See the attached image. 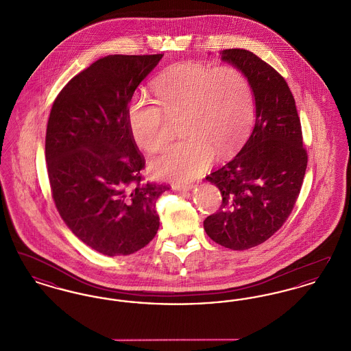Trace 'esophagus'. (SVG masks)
I'll return each instance as SVG.
<instances>
[{
    "label": "esophagus",
    "mask_w": 351,
    "mask_h": 351,
    "mask_svg": "<svg viewBox=\"0 0 351 351\" xmlns=\"http://www.w3.org/2000/svg\"><path fill=\"white\" fill-rule=\"evenodd\" d=\"M172 189H175V191H180V192H186V191H192V189H193V185H192V184H186V185H178V184H173V185H172Z\"/></svg>",
    "instance_id": "obj_1"
}]
</instances>
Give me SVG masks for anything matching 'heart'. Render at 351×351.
Returning a JSON list of instances; mask_svg holds the SVG:
<instances>
[{
	"instance_id": "heart-1",
	"label": "heart",
	"mask_w": 351,
	"mask_h": 351,
	"mask_svg": "<svg viewBox=\"0 0 351 351\" xmlns=\"http://www.w3.org/2000/svg\"><path fill=\"white\" fill-rule=\"evenodd\" d=\"M152 88L159 105L134 97L126 118L135 143L149 152L167 143V117L182 118L183 139L151 162L152 173L159 178L189 182L210 166L216 154L230 156L250 133L252 89L235 68L180 63L166 69Z\"/></svg>"
}]
</instances>
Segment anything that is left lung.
<instances>
[{
  "label": "left lung",
  "instance_id": "8db88e82",
  "mask_svg": "<svg viewBox=\"0 0 351 351\" xmlns=\"http://www.w3.org/2000/svg\"><path fill=\"white\" fill-rule=\"evenodd\" d=\"M221 59L247 77L255 125L233 159L206 176L219 189L222 204L205 218L204 229L223 247L247 250L267 241L291 215L308 156L295 99L283 77L250 51H221Z\"/></svg>",
  "mask_w": 351,
  "mask_h": 351
}]
</instances>
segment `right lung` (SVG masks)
<instances>
[{
    "mask_svg": "<svg viewBox=\"0 0 351 351\" xmlns=\"http://www.w3.org/2000/svg\"><path fill=\"white\" fill-rule=\"evenodd\" d=\"M162 58H101L76 75L51 108L46 163L55 205L72 233L108 256L141 250L159 229L155 205L169 188L141 183L145 159L126 112Z\"/></svg>",
    "mask_w": 351,
    "mask_h": 351,
    "instance_id": "right-lung-1",
    "label": "right lung"
}]
</instances>
